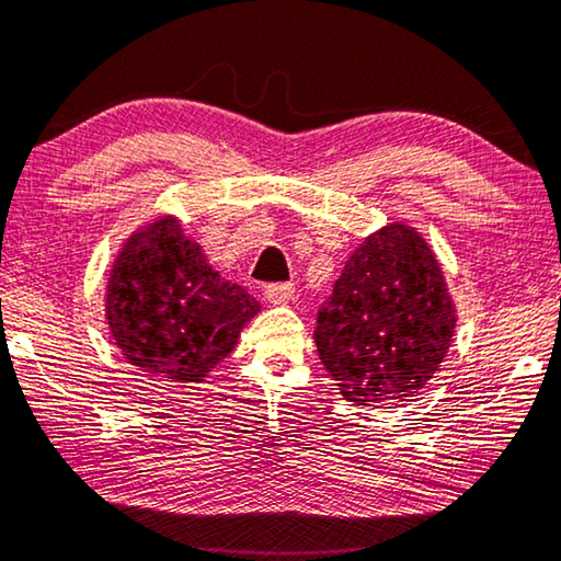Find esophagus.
<instances>
[{
  "label": "esophagus",
  "instance_id": "obj_1",
  "mask_svg": "<svg viewBox=\"0 0 561 561\" xmlns=\"http://www.w3.org/2000/svg\"><path fill=\"white\" fill-rule=\"evenodd\" d=\"M296 296V286L293 283H273V286H265V300L273 302V306H286Z\"/></svg>",
  "mask_w": 561,
  "mask_h": 561
}]
</instances>
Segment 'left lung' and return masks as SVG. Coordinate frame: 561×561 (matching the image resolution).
Wrapping results in <instances>:
<instances>
[{"label":"left lung","mask_w":561,"mask_h":561,"mask_svg":"<svg viewBox=\"0 0 561 561\" xmlns=\"http://www.w3.org/2000/svg\"><path fill=\"white\" fill-rule=\"evenodd\" d=\"M455 325L435 251L417 228L392 220L345 261L313 337L343 398L373 405L415 398L443 365Z\"/></svg>","instance_id":"8db88e82"}]
</instances>
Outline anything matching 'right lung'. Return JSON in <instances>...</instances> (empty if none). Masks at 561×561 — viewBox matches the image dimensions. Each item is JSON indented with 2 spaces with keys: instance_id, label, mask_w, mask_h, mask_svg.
Segmentation results:
<instances>
[{
  "instance_id": "add662e5",
  "label": "right lung",
  "mask_w": 561,
  "mask_h": 561,
  "mask_svg": "<svg viewBox=\"0 0 561 561\" xmlns=\"http://www.w3.org/2000/svg\"><path fill=\"white\" fill-rule=\"evenodd\" d=\"M104 308L126 363L179 385L204 382L261 313L259 300L214 271L179 216H156L126 238Z\"/></svg>"
}]
</instances>
